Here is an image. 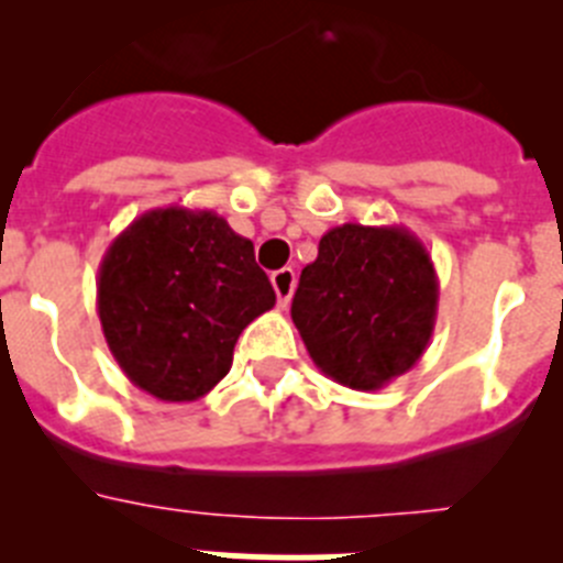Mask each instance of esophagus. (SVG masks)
<instances>
[{"label": "esophagus", "instance_id": "34e87169", "mask_svg": "<svg viewBox=\"0 0 563 563\" xmlns=\"http://www.w3.org/2000/svg\"><path fill=\"white\" fill-rule=\"evenodd\" d=\"M271 282H273V290H276L278 296V305L287 307V301L292 298V290H296V273H292L290 267H282V271L273 273Z\"/></svg>", "mask_w": 563, "mask_h": 563}]
</instances>
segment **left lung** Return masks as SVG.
<instances>
[{"mask_svg": "<svg viewBox=\"0 0 563 563\" xmlns=\"http://www.w3.org/2000/svg\"><path fill=\"white\" fill-rule=\"evenodd\" d=\"M437 298L434 262L415 233L346 222L321 236L290 316L318 369L341 386L375 391L422 357Z\"/></svg>", "mask_w": 563, "mask_h": 563, "instance_id": "obj_1", "label": "left lung"}]
</instances>
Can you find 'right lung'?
<instances>
[{
	"label": "right lung",
	"instance_id": "obj_1",
	"mask_svg": "<svg viewBox=\"0 0 563 563\" xmlns=\"http://www.w3.org/2000/svg\"><path fill=\"white\" fill-rule=\"evenodd\" d=\"M273 305L253 242L213 211H146L98 267L109 352L137 389L166 402L208 395L231 372L242 330Z\"/></svg>",
	"mask_w": 563,
	"mask_h": 563
}]
</instances>
